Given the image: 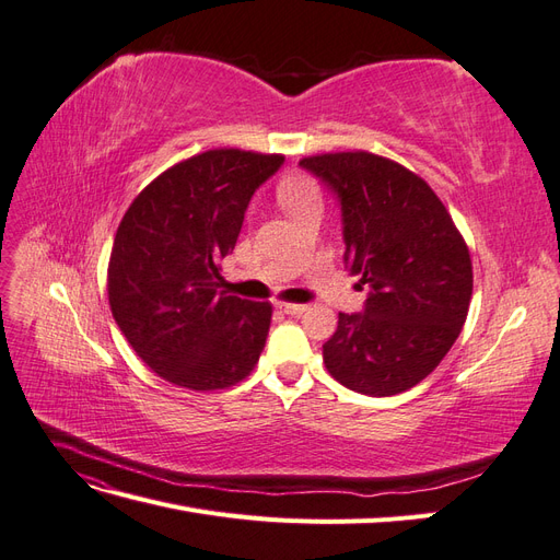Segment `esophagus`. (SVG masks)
Instances as JSON below:
<instances>
[{
	"label": "esophagus",
	"instance_id": "34e87169",
	"mask_svg": "<svg viewBox=\"0 0 560 560\" xmlns=\"http://www.w3.org/2000/svg\"><path fill=\"white\" fill-rule=\"evenodd\" d=\"M278 308L284 315H301V313H306L308 306H303V303H278Z\"/></svg>",
	"mask_w": 560,
	"mask_h": 560
}]
</instances>
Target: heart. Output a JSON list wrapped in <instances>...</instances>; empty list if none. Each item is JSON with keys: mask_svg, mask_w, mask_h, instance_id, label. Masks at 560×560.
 I'll use <instances>...</instances> for the list:
<instances>
[{"mask_svg": "<svg viewBox=\"0 0 560 560\" xmlns=\"http://www.w3.org/2000/svg\"><path fill=\"white\" fill-rule=\"evenodd\" d=\"M278 198L290 212H296V210L308 208V206H322L319 186L315 184V179H311L306 175L284 177L278 184Z\"/></svg>", "mask_w": 560, "mask_h": 560, "instance_id": "obj_1", "label": "heart"}]
</instances>
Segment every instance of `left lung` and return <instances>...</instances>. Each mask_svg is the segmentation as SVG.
I'll list each match as a JSON object with an SVG mask.
<instances>
[{"label":"left lung","mask_w":560,"mask_h":560,"mask_svg":"<svg viewBox=\"0 0 560 560\" xmlns=\"http://www.w3.org/2000/svg\"><path fill=\"white\" fill-rule=\"evenodd\" d=\"M299 165L336 196L346 268L369 290L360 313H338L322 358L354 393L399 395L432 374L465 325L469 249L444 202L395 161L346 151Z\"/></svg>","instance_id":"8db88e82"}]
</instances>
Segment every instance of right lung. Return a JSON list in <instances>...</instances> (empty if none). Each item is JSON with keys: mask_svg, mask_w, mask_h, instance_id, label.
<instances>
[{"mask_svg": "<svg viewBox=\"0 0 560 560\" xmlns=\"http://www.w3.org/2000/svg\"><path fill=\"white\" fill-rule=\"evenodd\" d=\"M282 163L276 154L212 149L165 171L124 214L109 259V306L161 378L219 389L259 362L273 308L219 290V270L254 191Z\"/></svg>", "mask_w": 560, "mask_h": 560, "instance_id": "add662e5", "label": "right lung"}]
</instances>
